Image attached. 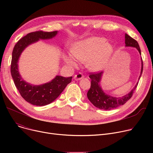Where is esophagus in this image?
I'll list each match as a JSON object with an SVG mask.
<instances>
[{
    "mask_svg": "<svg viewBox=\"0 0 153 153\" xmlns=\"http://www.w3.org/2000/svg\"><path fill=\"white\" fill-rule=\"evenodd\" d=\"M83 77H84V76H83V74L81 73V72H79L78 74H76V75L74 76V79L75 80H80V79H81Z\"/></svg>",
    "mask_w": 153,
    "mask_h": 153,
    "instance_id": "34e87169",
    "label": "esophagus"
}]
</instances>
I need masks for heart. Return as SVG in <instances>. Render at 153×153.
<instances>
[{
    "label": "heart",
    "mask_w": 153,
    "mask_h": 153,
    "mask_svg": "<svg viewBox=\"0 0 153 153\" xmlns=\"http://www.w3.org/2000/svg\"><path fill=\"white\" fill-rule=\"evenodd\" d=\"M114 47L102 37L94 36L74 45L71 55L64 56L66 62L72 66L76 65V60L85 61L87 66L92 71H99L107 66L113 56Z\"/></svg>",
    "instance_id": "heart-1"
}]
</instances>
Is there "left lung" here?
Returning a JSON list of instances; mask_svg holds the SVG:
<instances>
[{"label": "left lung", "instance_id": "left-lung-1", "mask_svg": "<svg viewBox=\"0 0 153 153\" xmlns=\"http://www.w3.org/2000/svg\"><path fill=\"white\" fill-rule=\"evenodd\" d=\"M125 46H131L136 48L139 51L141 54V50L138 43L134 39L131 38L130 36L125 33ZM143 62L142 61V66H141V75L143 72ZM103 72H90L89 77L91 79V84L90 89L88 91L87 95V98L91 101V102L93 105L100 109L102 110H111L115 108L120 105H122L125 104L128 100H130L134 93V91L137 87L138 82L136 84L135 87L131 90V91L122 97H113L111 96L107 95L103 92L100 86L99 82L101 79V76L102 75Z\"/></svg>", "mask_w": 153, "mask_h": 153}]
</instances>
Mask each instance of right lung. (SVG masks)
<instances>
[{
  "instance_id": "add662e5",
  "label": "right lung",
  "mask_w": 153,
  "mask_h": 153,
  "mask_svg": "<svg viewBox=\"0 0 153 153\" xmlns=\"http://www.w3.org/2000/svg\"><path fill=\"white\" fill-rule=\"evenodd\" d=\"M57 34V31H36L27 34L15 44L12 51L10 72L15 87L20 95L27 102L36 106L46 105L53 102L72 81V77L56 76L51 82L40 85H30L22 79L18 71V60L21 53L29 45L39 39H50Z\"/></svg>"
}]
</instances>
